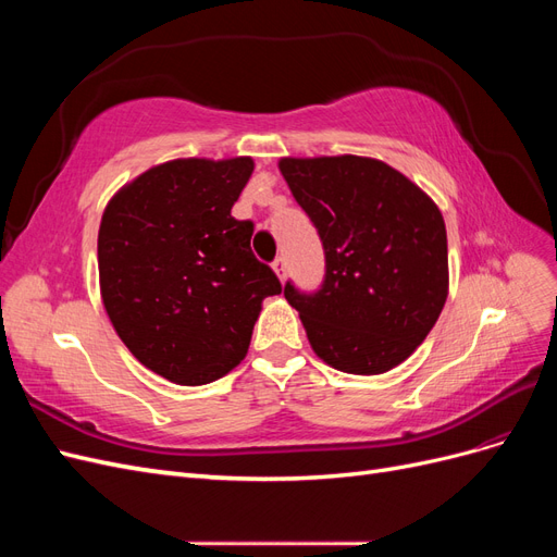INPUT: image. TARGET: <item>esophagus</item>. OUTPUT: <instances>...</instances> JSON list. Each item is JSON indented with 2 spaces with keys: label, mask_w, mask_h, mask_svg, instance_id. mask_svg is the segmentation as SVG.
<instances>
[{
  "label": "esophagus",
  "mask_w": 557,
  "mask_h": 557,
  "mask_svg": "<svg viewBox=\"0 0 557 557\" xmlns=\"http://www.w3.org/2000/svg\"><path fill=\"white\" fill-rule=\"evenodd\" d=\"M272 267H274L276 276H278L281 281H285V272H288V262H285V258H276V260L272 262Z\"/></svg>",
  "instance_id": "obj_1"
}]
</instances>
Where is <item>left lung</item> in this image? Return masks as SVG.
I'll return each instance as SVG.
<instances>
[{
	"label": "left lung",
	"instance_id": "left-lung-1",
	"mask_svg": "<svg viewBox=\"0 0 557 557\" xmlns=\"http://www.w3.org/2000/svg\"><path fill=\"white\" fill-rule=\"evenodd\" d=\"M297 205L325 250L320 288L285 283L320 360L383 374L425 342L448 295V244L434 201L381 160L283 158Z\"/></svg>",
	"mask_w": 557,
	"mask_h": 557
}]
</instances>
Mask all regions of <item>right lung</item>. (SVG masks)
Masks as SVG:
<instances>
[{
	"instance_id": "obj_1",
	"label": "right lung",
	"mask_w": 557,
	"mask_h": 557,
	"mask_svg": "<svg viewBox=\"0 0 557 557\" xmlns=\"http://www.w3.org/2000/svg\"><path fill=\"white\" fill-rule=\"evenodd\" d=\"M250 174V158L172 160L104 209V309L132 356L172 383H211L237 367L262 299L283 290L252 256V223L232 215Z\"/></svg>"
}]
</instances>
